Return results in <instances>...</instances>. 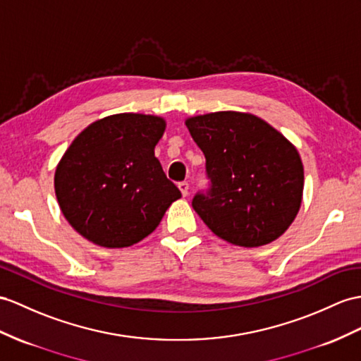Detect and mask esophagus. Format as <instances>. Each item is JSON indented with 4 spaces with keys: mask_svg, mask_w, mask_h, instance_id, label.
I'll use <instances>...</instances> for the list:
<instances>
[{
    "mask_svg": "<svg viewBox=\"0 0 361 361\" xmlns=\"http://www.w3.org/2000/svg\"><path fill=\"white\" fill-rule=\"evenodd\" d=\"M178 187H179V190H180V192H182V196L185 197V196H188V182H179L178 183Z\"/></svg>",
    "mask_w": 361,
    "mask_h": 361,
    "instance_id": "1",
    "label": "esophagus"
}]
</instances>
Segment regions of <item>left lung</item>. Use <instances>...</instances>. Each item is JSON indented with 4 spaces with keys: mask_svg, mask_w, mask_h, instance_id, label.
I'll return each instance as SVG.
<instances>
[{
    "mask_svg": "<svg viewBox=\"0 0 361 361\" xmlns=\"http://www.w3.org/2000/svg\"><path fill=\"white\" fill-rule=\"evenodd\" d=\"M185 124L205 154L209 188L191 204L209 230L245 248L282 235L303 195V164L295 147L250 113H208Z\"/></svg>",
    "mask_w": 361,
    "mask_h": 361,
    "instance_id": "left-lung-1",
    "label": "left lung"
}]
</instances>
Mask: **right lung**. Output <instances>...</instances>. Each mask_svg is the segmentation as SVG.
Instances as JSON below:
<instances>
[{"instance_id":"right-lung-1","label":"right lung","mask_w":361,"mask_h":361,"mask_svg":"<svg viewBox=\"0 0 361 361\" xmlns=\"http://www.w3.org/2000/svg\"><path fill=\"white\" fill-rule=\"evenodd\" d=\"M165 121L119 113L79 133L59 161L55 192L75 230L99 247L126 248L152 234L182 195L154 147Z\"/></svg>"}]
</instances>
